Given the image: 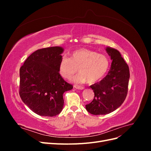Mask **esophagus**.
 Masks as SVG:
<instances>
[{
	"label": "esophagus",
	"instance_id": "1",
	"mask_svg": "<svg viewBox=\"0 0 151 151\" xmlns=\"http://www.w3.org/2000/svg\"><path fill=\"white\" fill-rule=\"evenodd\" d=\"M74 88L77 89H80V90H83L84 89V87L83 86H78V85H75L74 86Z\"/></svg>",
	"mask_w": 151,
	"mask_h": 151
}]
</instances>
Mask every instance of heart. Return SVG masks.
Masks as SVG:
<instances>
[{"label":"heart","mask_w":151,"mask_h":151,"mask_svg":"<svg viewBox=\"0 0 151 151\" xmlns=\"http://www.w3.org/2000/svg\"><path fill=\"white\" fill-rule=\"evenodd\" d=\"M109 65L110 62L108 57L83 48L72 52L70 58L62 57L59 65V72L63 78L70 79L78 67L80 73L73 78V81L84 83L88 81L89 83H94L103 78Z\"/></svg>","instance_id":"heart-1"}]
</instances>
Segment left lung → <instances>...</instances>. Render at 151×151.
Wrapping results in <instances>:
<instances>
[{
	"mask_svg": "<svg viewBox=\"0 0 151 151\" xmlns=\"http://www.w3.org/2000/svg\"><path fill=\"white\" fill-rule=\"evenodd\" d=\"M106 51L112 60L110 69L101 81L90 86L94 98L86 105L87 111L94 115H106L116 110L124 102L128 93L129 66L117 50L106 47Z\"/></svg>",
	"mask_w": 151,
	"mask_h": 151,
	"instance_id": "obj_1",
	"label": "left lung"
}]
</instances>
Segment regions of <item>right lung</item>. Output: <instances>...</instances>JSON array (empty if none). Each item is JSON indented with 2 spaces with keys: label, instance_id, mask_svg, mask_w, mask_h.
<instances>
[{
  "label": "right lung",
  "instance_id": "obj_1",
  "mask_svg": "<svg viewBox=\"0 0 151 151\" xmlns=\"http://www.w3.org/2000/svg\"><path fill=\"white\" fill-rule=\"evenodd\" d=\"M63 52L61 47L39 49L30 55L20 68V97L38 115H58L63 107V93L73 88L59 73Z\"/></svg>",
  "mask_w": 151,
  "mask_h": 151
}]
</instances>
